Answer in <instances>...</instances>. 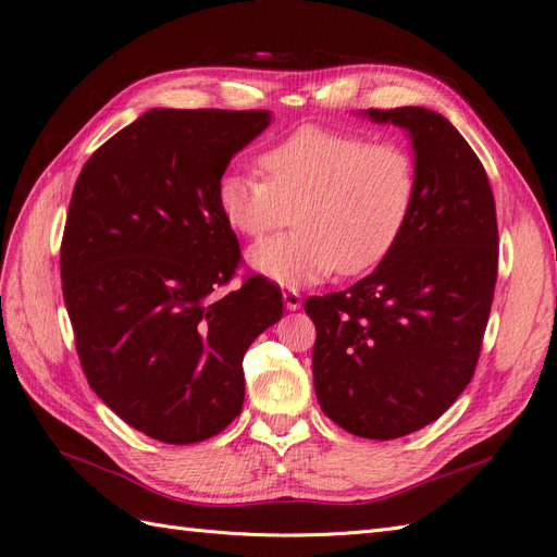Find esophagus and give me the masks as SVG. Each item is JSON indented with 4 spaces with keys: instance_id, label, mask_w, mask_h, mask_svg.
<instances>
[{
    "instance_id": "34e87169",
    "label": "esophagus",
    "mask_w": 557,
    "mask_h": 557,
    "mask_svg": "<svg viewBox=\"0 0 557 557\" xmlns=\"http://www.w3.org/2000/svg\"><path fill=\"white\" fill-rule=\"evenodd\" d=\"M283 302H285V309H299L302 307V295H299L297 290H283Z\"/></svg>"
}]
</instances>
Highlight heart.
Listing matches in <instances>:
<instances>
[{
	"instance_id": "1",
	"label": "heart",
	"mask_w": 557,
	"mask_h": 557,
	"mask_svg": "<svg viewBox=\"0 0 557 557\" xmlns=\"http://www.w3.org/2000/svg\"><path fill=\"white\" fill-rule=\"evenodd\" d=\"M267 177L227 171L215 199L224 222L260 238L297 203V230L255 246L248 262L281 285H307L333 272L363 274L384 262L408 227L417 169L408 149L366 135L307 124L262 154Z\"/></svg>"
}]
</instances>
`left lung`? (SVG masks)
<instances>
[{
  "instance_id": "obj_1",
  "label": "left lung",
  "mask_w": 557,
  "mask_h": 557,
  "mask_svg": "<svg viewBox=\"0 0 557 557\" xmlns=\"http://www.w3.org/2000/svg\"><path fill=\"white\" fill-rule=\"evenodd\" d=\"M363 116L410 135L412 215L370 276L309 297L305 311L325 417L360 438L394 441L435 422L473 377L497 283V210L483 163L443 114Z\"/></svg>"
}]
</instances>
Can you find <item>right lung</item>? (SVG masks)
Masks as SVG:
<instances>
[{
	"label": "right lung",
	"mask_w": 557,
	"mask_h": 557,
	"mask_svg": "<svg viewBox=\"0 0 557 557\" xmlns=\"http://www.w3.org/2000/svg\"><path fill=\"white\" fill-rule=\"evenodd\" d=\"M267 110L154 108L98 147L72 191L63 297L88 384L149 438H213L244 408V356L283 315L264 276L218 297L242 260L215 189Z\"/></svg>",
	"instance_id": "right-lung-1"
}]
</instances>
